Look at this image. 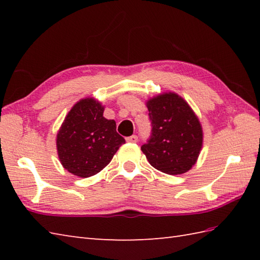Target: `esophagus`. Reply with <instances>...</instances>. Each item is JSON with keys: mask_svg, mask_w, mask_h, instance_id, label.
Instances as JSON below:
<instances>
[{"mask_svg": "<svg viewBox=\"0 0 260 260\" xmlns=\"http://www.w3.org/2000/svg\"><path fill=\"white\" fill-rule=\"evenodd\" d=\"M137 140H139V139H137V136H136V135H132V136L127 137V139H126V141L128 142V143H136V142H137Z\"/></svg>", "mask_w": 260, "mask_h": 260, "instance_id": "esophagus-1", "label": "esophagus"}]
</instances>
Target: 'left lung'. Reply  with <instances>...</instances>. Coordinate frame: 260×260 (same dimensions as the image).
I'll return each instance as SVG.
<instances>
[{"label": "left lung", "mask_w": 260, "mask_h": 260, "mask_svg": "<svg viewBox=\"0 0 260 260\" xmlns=\"http://www.w3.org/2000/svg\"><path fill=\"white\" fill-rule=\"evenodd\" d=\"M152 134L141 150L153 168L170 175L185 173L196 164L203 132L197 115L175 92L147 101Z\"/></svg>", "instance_id": "8db88e82"}]
</instances>
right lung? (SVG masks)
<instances>
[{
  "label": "right lung",
  "instance_id": "add662e5",
  "mask_svg": "<svg viewBox=\"0 0 260 260\" xmlns=\"http://www.w3.org/2000/svg\"><path fill=\"white\" fill-rule=\"evenodd\" d=\"M104 106L93 98L74 105L57 134V151L62 167L80 178H89L108 165L125 140L116 121L103 116Z\"/></svg>",
  "mask_w": 260,
  "mask_h": 260
}]
</instances>
